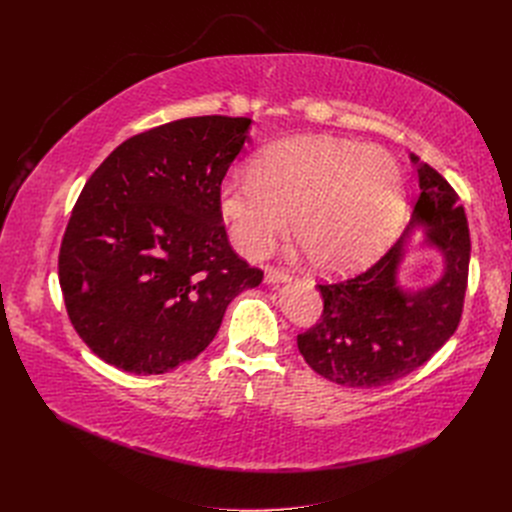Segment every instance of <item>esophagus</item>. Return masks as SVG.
Returning a JSON list of instances; mask_svg holds the SVG:
<instances>
[{"instance_id":"obj_1","label":"esophagus","mask_w":512,"mask_h":512,"mask_svg":"<svg viewBox=\"0 0 512 512\" xmlns=\"http://www.w3.org/2000/svg\"><path fill=\"white\" fill-rule=\"evenodd\" d=\"M288 280H290V274L280 270V267H274V265L265 267V282L274 284V282H288Z\"/></svg>"}]
</instances>
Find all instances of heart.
<instances>
[{"label": "heart", "instance_id": "obj_1", "mask_svg": "<svg viewBox=\"0 0 512 512\" xmlns=\"http://www.w3.org/2000/svg\"><path fill=\"white\" fill-rule=\"evenodd\" d=\"M405 184L382 147L294 137L261 149L251 176L228 174L218 209L234 247L263 257L288 230L319 272L340 274L378 255L396 228Z\"/></svg>", "mask_w": 512, "mask_h": 512}]
</instances>
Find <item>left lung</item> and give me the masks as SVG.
<instances>
[{"mask_svg":"<svg viewBox=\"0 0 512 512\" xmlns=\"http://www.w3.org/2000/svg\"><path fill=\"white\" fill-rule=\"evenodd\" d=\"M419 197L402 236L369 270L317 284L324 313L297 336L309 367L346 388H375L405 378L444 346L463 315L471 238L459 195L415 153ZM417 229L445 255V274L432 287L402 291L397 267Z\"/></svg>","mask_w":512,"mask_h":512,"instance_id":"8db88e82","label":"left lung"}]
</instances>
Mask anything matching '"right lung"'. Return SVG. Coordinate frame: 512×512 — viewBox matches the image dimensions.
<instances>
[{
  "label": "right lung",
  "mask_w": 512,
  "mask_h": 512,
  "mask_svg": "<svg viewBox=\"0 0 512 512\" xmlns=\"http://www.w3.org/2000/svg\"><path fill=\"white\" fill-rule=\"evenodd\" d=\"M249 126L228 116L161 124L116 147L87 180L58 274L76 334L105 363L157 375L193 361L236 294L261 284L218 209Z\"/></svg>",
  "instance_id": "obj_1"
}]
</instances>
